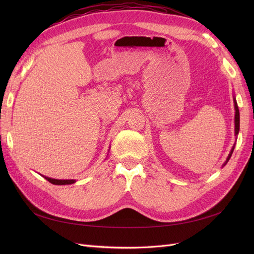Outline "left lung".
<instances>
[{"mask_svg": "<svg viewBox=\"0 0 254 254\" xmlns=\"http://www.w3.org/2000/svg\"><path fill=\"white\" fill-rule=\"evenodd\" d=\"M238 131H240V111H238V107H237V104L235 102V135L238 134ZM232 151H233V149H232ZM232 151L229 155L227 161H229V159L231 158Z\"/></svg>", "mask_w": 254, "mask_h": 254, "instance_id": "8db88e82", "label": "left lung"}]
</instances>
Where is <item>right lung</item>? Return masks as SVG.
<instances>
[{
	"instance_id": "1",
	"label": "right lung",
	"mask_w": 254,
	"mask_h": 254,
	"mask_svg": "<svg viewBox=\"0 0 254 254\" xmlns=\"http://www.w3.org/2000/svg\"><path fill=\"white\" fill-rule=\"evenodd\" d=\"M44 178L47 179L49 182H51L53 184H56V186H64V184H72V183L75 182V180H57V179L49 178V177H44Z\"/></svg>"
}]
</instances>
